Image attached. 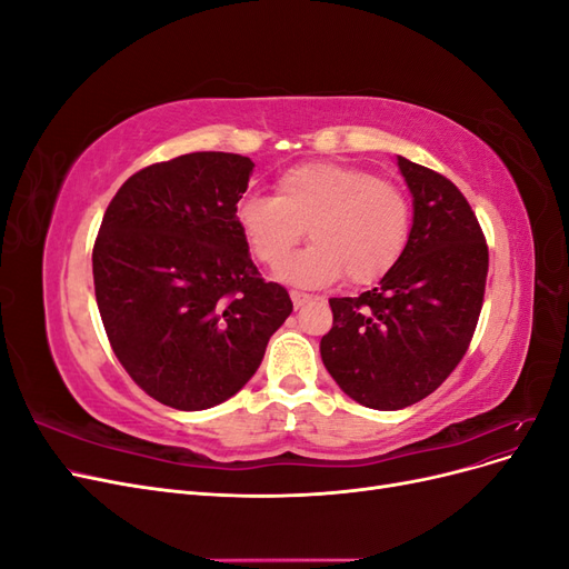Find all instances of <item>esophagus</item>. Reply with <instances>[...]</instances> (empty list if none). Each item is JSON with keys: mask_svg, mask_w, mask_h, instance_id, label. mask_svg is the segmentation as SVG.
Listing matches in <instances>:
<instances>
[{"mask_svg": "<svg viewBox=\"0 0 569 569\" xmlns=\"http://www.w3.org/2000/svg\"><path fill=\"white\" fill-rule=\"evenodd\" d=\"M291 303H295V308H301L303 303H308V301H311V297H308V295H303V291H291Z\"/></svg>", "mask_w": 569, "mask_h": 569, "instance_id": "esophagus-1", "label": "esophagus"}]
</instances>
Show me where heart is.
I'll use <instances>...</instances> for the list:
<instances>
[{
	"mask_svg": "<svg viewBox=\"0 0 569 569\" xmlns=\"http://www.w3.org/2000/svg\"><path fill=\"white\" fill-rule=\"evenodd\" d=\"M237 226L258 263L280 268L309 228L315 244L282 268L297 287H325L347 274L375 284L399 263L410 237V203L401 187L372 170L308 161L274 180V197L237 203Z\"/></svg>",
	"mask_w": 569,
	"mask_h": 569,
	"instance_id": "1",
	"label": "heart"
}]
</instances>
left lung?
<instances>
[{
    "mask_svg": "<svg viewBox=\"0 0 569 569\" xmlns=\"http://www.w3.org/2000/svg\"><path fill=\"white\" fill-rule=\"evenodd\" d=\"M412 197L408 247L375 289L330 299L322 363L343 393L375 410L422 401L470 347L489 272V249L460 189L396 157Z\"/></svg>",
    "mask_w": 569,
    "mask_h": 569,
    "instance_id": "left-lung-1",
    "label": "left lung"
}]
</instances>
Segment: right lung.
<instances>
[{"instance_id": "right-lung-1", "label": "right lung", "mask_w": 569, "mask_h": 569, "mask_svg": "<svg viewBox=\"0 0 569 569\" xmlns=\"http://www.w3.org/2000/svg\"><path fill=\"white\" fill-rule=\"evenodd\" d=\"M253 161L194 151L118 189L92 251L101 322L120 366L178 410L228 401L258 370L291 299L266 282L237 226Z\"/></svg>"}]
</instances>
